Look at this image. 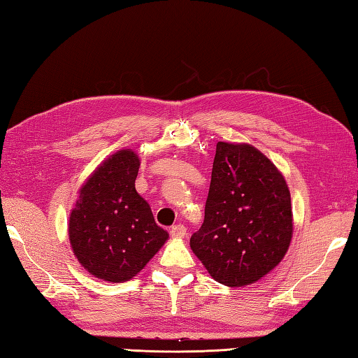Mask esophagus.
Listing matches in <instances>:
<instances>
[{
	"instance_id": "34e87169",
	"label": "esophagus",
	"mask_w": 358,
	"mask_h": 358,
	"mask_svg": "<svg viewBox=\"0 0 358 358\" xmlns=\"http://www.w3.org/2000/svg\"><path fill=\"white\" fill-rule=\"evenodd\" d=\"M171 235L173 238H183L186 235V227L183 224H175L171 227Z\"/></svg>"
}]
</instances>
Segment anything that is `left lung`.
Instances as JSON below:
<instances>
[{"label":"left lung","mask_w":358,"mask_h":358,"mask_svg":"<svg viewBox=\"0 0 358 358\" xmlns=\"http://www.w3.org/2000/svg\"><path fill=\"white\" fill-rule=\"evenodd\" d=\"M291 192L283 173L248 143H217L204 222L191 249L210 277L252 285L278 266L292 240Z\"/></svg>","instance_id":"obj_1"}]
</instances>
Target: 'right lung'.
I'll return each mask as SVG.
<instances>
[{
	"label": "right lung",
	"mask_w": 358,
	"mask_h": 358,
	"mask_svg": "<svg viewBox=\"0 0 358 358\" xmlns=\"http://www.w3.org/2000/svg\"><path fill=\"white\" fill-rule=\"evenodd\" d=\"M140 157L121 149L80 187L69 215V241L90 275L123 283L138 273L169 238L149 203L136 192Z\"/></svg>",
	"instance_id": "add662e5"
}]
</instances>
